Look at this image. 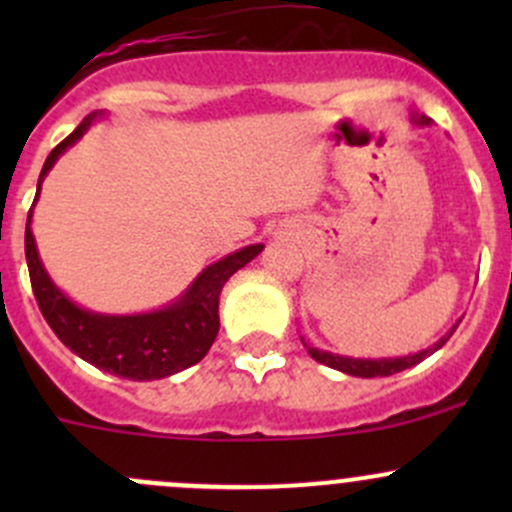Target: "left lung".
Instances as JSON below:
<instances>
[{
  "label": "left lung",
  "mask_w": 512,
  "mask_h": 512,
  "mask_svg": "<svg viewBox=\"0 0 512 512\" xmlns=\"http://www.w3.org/2000/svg\"><path fill=\"white\" fill-rule=\"evenodd\" d=\"M409 118H411V123H414V126H418V128L431 126V118L423 116V113L411 111ZM456 327H458V322L453 324V327L448 329V332L443 334V337L438 339V342H433L431 347L421 349V352L404 354V356H381V359H364V356L334 354V352H327V349L312 347V344L304 342V337H299V339H302L304 349H307L309 356H312L314 361H319V364L329 366V369H337V371H342V374H349V376H361V379H374V376L399 374V371L411 369V366L421 364V361L426 359V356H431L433 352H438V349H441L443 344H446L448 339H451V334L456 332Z\"/></svg>",
  "instance_id": "8db88e82"
}]
</instances>
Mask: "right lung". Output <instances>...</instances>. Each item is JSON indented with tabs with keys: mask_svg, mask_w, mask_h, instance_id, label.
<instances>
[{
	"mask_svg": "<svg viewBox=\"0 0 512 512\" xmlns=\"http://www.w3.org/2000/svg\"><path fill=\"white\" fill-rule=\"evenodd\" d=\"M101 116L103 113L98 111L89 113L76 126V131L49 153L39 173V183H36L34 205L39 200L41 183L56 165V160L71 146H76ZM34 205L27 215L24 252H27L29 277H32V289L41 314L54 329L56 337L76 356L94 364L96 369L131 381L165 379V376H173L198 364L218 337V304L225 282L265 250V245H247L220 257L218 262L205 267L173 302L151 309V312L103 314L81 307L51 280L39 250H36L32 232Z\"/></svg>",
	"mask_w": 512,
	"mask_h": 512,
	"instance_id": "add662e5",
	"label": "right lung"
}]
</instances>
